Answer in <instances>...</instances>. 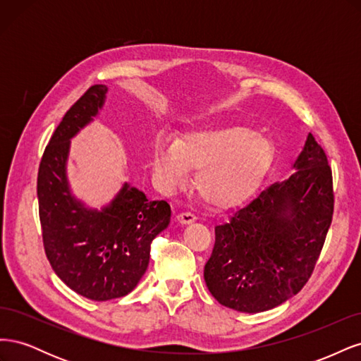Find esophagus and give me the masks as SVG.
I'll use <instances>...</instances> for the list:
<instances>
[{"mask_svg":"<svg viewBox=\"0 0 361 361\" xmlns=\"http://www.w3.org/2000/svg\"><path fill=\"white\" fill-rule=\"evenodd\" d=\"M176 220L180 224H191L192 221H195V215L191 212H182V214L176 215Z\"/></svg>","mask_w":361,"mask_h":361,"instance_id":"esophagus-1","label":"esophagus"}]
</instances>
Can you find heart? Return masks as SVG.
<instances>
[{
	"mask_svg": "<svg viewBox=\"0 0 361 361\" xmlns=\"http://www.w3.org/2000/svg\"><path fill=\"white\" fill-rule=\"evenodd\" d=\"M274 161L271 141L243 126L192 130L176 143L158 138L152 173L158 187L171 192L195 171L194 187L214 209H231L256 192Z\"/></svg>",
	"mask_w": 361,
	"mask_h": 361,
	"instance_id": "obj_1",
	"label": "heart"
}]
</instances>
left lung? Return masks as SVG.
<instances>
[{
    "label": "left lung",
    "mask_w": 361,
    "mask_h": 361,
    "mask_svg": "<svg viewBox=\"0 0 361 361\" xmlns=\"http://www.w3.org/2000/svg\"><path fill=\"white\" fill-rule=\"evenodd\" d=\"M292 170L215 227L203 277L224 307L271 310L297 295L312 276L334 207L331 169L312 134Z\"/></svg>",
    "instance_id": "1"
}]
</instances>
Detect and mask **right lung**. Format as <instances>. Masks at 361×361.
Masks as SVG:
<instances>
[{"label":"right lung","instance_id":"add662e5","mask_svg":"<svg viewBox=\"0 0 361 361\" xmlns=\"http://www.w3.org/2000/svg\"><path fill=\"white\" fill-rule=\"evenodd\" d=\"M108 87L97 84L64 114L43 152L37 199L45 253L64 285L93 301L125 297L149 267L150 243L170 224L166 200H149L129 180L101 209L72 191L71 141L104 110Z\"/></svg>","mask_w":361,"mask_h":361}]
</instances>
